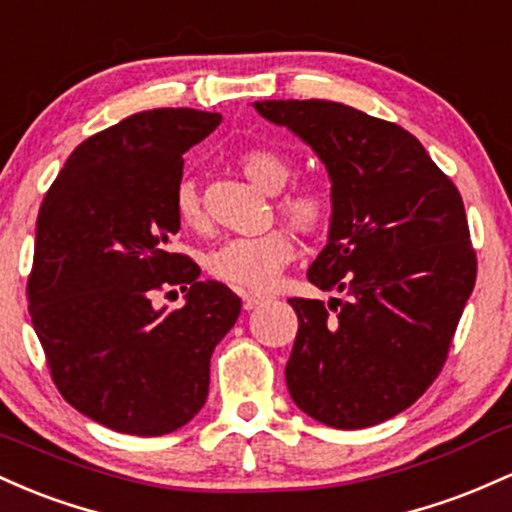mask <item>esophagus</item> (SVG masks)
<instances>
[{
  "label": "esophagus",
  "instance_id": "obj_1",
  "mask_svg": "<svg viewBox=\"0 0 512 512\" xmlns=\"http://www.w3.org/2000/svg\"><path fill=\"white\" fill-rule=\"evenodd\" d=\"M266 300H268V297L261 295V292H241V302H244L246 309L256 307V304H261V302H266Z\"/></svg>",
  "mask_w": 512,
  "mask_h": 512
}]
</instances>
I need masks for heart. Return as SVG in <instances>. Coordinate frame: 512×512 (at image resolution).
Returning <instances> with one entry per match:
<instances>
[{
    "mask_svg": "<svg viewBox=\"0 0 512 512\" xmlns=\"http://www.w3.org/2000/svg\"><path fill=\"white\" fill-rule=\"evenodd\" d=\"M239 166L249 181L263 191L278 193L290 181L292 162L271 147H249L239 154ZM174 208L179 220L191 229L205 227V212L198 186L183 179L176 186ZM280 212L300 232H319L331 217V203L317 188H295L280 198ZM295 258V241L283 229H268L256 237H234L210 251L208 273L237 290H268L287 263Z\"/></svg>",
    "mask_w": 512,
    "mask_h": 512,
    "instance_id": "heart-1",
    "label": "heart"
}]
</instances>
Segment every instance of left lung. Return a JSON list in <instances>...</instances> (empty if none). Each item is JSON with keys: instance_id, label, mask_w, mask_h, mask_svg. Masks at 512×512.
I'll list each match as a JSON object with an SVG mask.
<instances>
[{"instance_id": "1", "label": "left lung", "mask_w": 512, "mask_h": 512, "mask_svg": "<svg viewBox=\"0 0 512 512\" xmlns=\"http://www.w3.org/2000/svg\"><path fill=\"white\" fill-rule=\"evenodd\" d=\"M312 147L331 181L326 246L287 300L300 319L285 367L297 409L324 426H377L433 384L476 280L455 183L396 123L336 101H256Z\"/></svg>"}]
</instances>
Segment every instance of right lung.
<instances>
[{"label":"right lung","mask_w":512,"mask_h":512,"mask_svg":"<svg viewBox=\"0 0 512 512\" xmlns=\"http://www.w3.org/2000/svg\"><path fill=\"white\" fill-rule=\"evenodd\" d=\"M217 125L220 113L195 108L128 116L74 149L40 205L33 329L60 394L118 433L186 426L208 399L212 350L241 312L227 285L169 251L183 154ZM171 284L187 304L154 308L153 292Z\"/></svg>","instance_id":"1"}]
</instances>
